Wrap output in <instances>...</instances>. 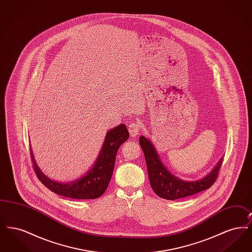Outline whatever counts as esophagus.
Wrapping results in <instances>:
<instances>
[{
  "mask_svg": "<svg viewBox=\"0 0 252 252\" xmlns=\"http://www.w3.org/2000/svg\"><path fill=\"white\" fill-rule=\"evenodd\" d=\"M128 131L131 137H135L137 136L139 133H140V125L136 122H133L129 124V126H128Z\"/></svg>",
  "mask_w": 252,
  "mask_h": 252,
  "instance_id": "1",
  "label": "esophagus"
}]
</instances>
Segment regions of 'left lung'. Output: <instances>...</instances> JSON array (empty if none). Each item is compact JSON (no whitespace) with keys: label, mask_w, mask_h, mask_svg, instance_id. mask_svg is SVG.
Masks as SVG:
<instances>
[{"label":"left lung","mask_w":252,"mask_h":252,"mask_svg":"<svg viewBox=\"0 0 252 252\" xmlns=\"http://www.w3.org/2000/svg\"><path fill=\"white\" fill-rule=\"evenodd\" d=\"M139 141L144 151L151 188L161 198L175 200L202 192L213 186L218 178L223 159H221L216 167L202 180L184 181L174 177L168 172L167 169L160 161L159 157L158 156L154 145L147 139L141 136Z\"/></svg>","instance_id":"8db88e82"}]
</instances>
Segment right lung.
<instances>
[{"label":"right lung","instance_id":"add662e5","mask_svg":"<svg viewBox=\"0 0 252 252\" xmlns=\"http://www.w3.org/2000/svg\"><path fill=\"white\" fill-rule=\"evenodd\" d=\"M128 138L129 133L124 124L109 130L94 166L78 180L64 184L50 180L37 167L30 149L34 172L38 180L52 192L74 199H95L106 192L112 177L117 151Z\"/></svg>","mask_w":252,"mask_h":252}]
</instances>
